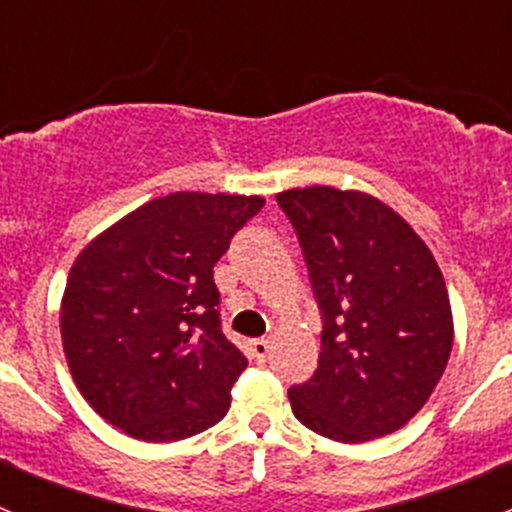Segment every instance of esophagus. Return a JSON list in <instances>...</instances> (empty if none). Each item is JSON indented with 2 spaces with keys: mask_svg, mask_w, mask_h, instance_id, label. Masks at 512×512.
<instances>
[{
  "mask_svg": "<svg viewBox=\"0 0 512 512\" xmlns=\"http://www.w3.org/2000/svg\"><path fill=\"white\" fill-rule=\"evenodd\" d=\"M250 352H252V359L265 361L267 356H270V339H252Z\"/></svg>",
  "mask_w": 512,
  "mask_h": 512,
  "instance_id": "1",
  "label": "esophagus"
}]
</instances>
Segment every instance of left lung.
<instances>
[{"mask_svg":"<svg viewBox=\"0 0 512 512\" xmlns=\"http://www.w3.org/2000/svg\"><path fill=\"white\" fill-rule=\"evenodd\" d=\"M322 307V352L289 389L299 423L364 443L414 418L446 371L453 312L436 257L416 230L361 190L309 185L277 193Z\"/></svg>","mask_w":512,"mask_h":512,"instance_id":"1","label":"left lung"}]
</instances>
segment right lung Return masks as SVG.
Returning <instances> with one entry per match:
<instances>
[{
	"mask_svg": "<svg viewBox=\"0 0 512 512\" xmlns=\"http://www.w3.org/2000/svg\"><path fill=\"white\" fill-rule=\"evenodd\" d=\"M262 195L170 193L76 255L59 307L71 379L126 436L173 443L227 414L247 359L220 332L213 267Z\"/></svg>",
	"mask_w": 512,
	"mask_h": 512,
	"instance_id": "1",
	"label": "right lung"
}]
</instances>
